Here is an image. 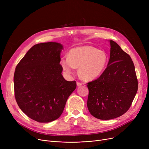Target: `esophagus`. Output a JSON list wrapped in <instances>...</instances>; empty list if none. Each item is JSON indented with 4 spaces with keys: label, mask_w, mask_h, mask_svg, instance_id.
Returning a JSON list of instances; mask_svg holds the SVG:
<instances>
[{
    "label": "esophagus",
    "mask_w": 149,
    "mask_h": 149,
    "mask_svg": "<svg viewBox=\"0 0 149 149\" xmlns=\"http://www.w3.org/2000/svg\"><path fill=\"white\" fill-rule=\"evenodd\" d=\"M82 84H83V83H80V82H77V86L78 87L81 86H82Z\"/></svg>",
    "instance_id": "34e87169"
}]
</instances>
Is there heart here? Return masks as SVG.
Instances as JSON below:
<instances>
[{
    "mask_svg": "<svg viewBox=\"0 0 149 149\" xmlns=\"http://www.w3.org/2000/svg\"><path fill=\"white\" fill-rule=\"evenodd\" d=\"M107 61L105 51L85 45L70 49L68 57H61L60 63L68 75H72L75 68H79V74L83 80H93L103 74Z\"/></svg>",
    "mask_w": 149,
    "mask_h": 149,
    "instance_id": "obj_1",
    "label": "heart"
}]
</instances>
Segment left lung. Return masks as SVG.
<instances>
[{
    "mask_svg": "<svg viewBox=\"0 0 149 149\" xmlns=\"http://www.w3.org/2000/svg\"><path fill=\"white\" fill-rule=\"evenodd\" d=\"M107 66L95 80L88 83L87 106L95 118L108 120L119 117L130 107L138 91L135 69L129 55L113 40Z\"/></svg>",
    "mask_w": 149,
    "mask_h": 149,
    "instance_id": "left-lung-1",
    "label": "left lung"
}]
</instances>
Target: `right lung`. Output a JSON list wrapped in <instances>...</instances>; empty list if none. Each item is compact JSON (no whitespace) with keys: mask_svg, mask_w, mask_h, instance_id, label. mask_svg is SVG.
I'll return each instance as SVG.
<instances>
[{"mask_svg":"<svg viewBox=\"0 0 149 149\" xmlns=\"http://www.w3.org/2000/svg\"><path fill=\"white\" fill-rule=\"evenodd\" d=\"M63 46L57 42L34 45L15 68L14 94L17 103L30 118L49 123L58 118L66 101L77 87L61 72L60 55Z\"/></svg>","mask_w":149,"mask_h":149,"instance_id":"1","label":"right lung"}]
</instances>
